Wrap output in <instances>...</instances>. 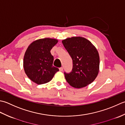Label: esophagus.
<instances>
[{"label":"esophagus","instance_id":"34e87169","mask_svg":"<svg viewBox=\"0 0 125 125\" xmlns=\"http://www.w3.org/2000/svg\"><path fill=\"white\" fill-rule=\"evenodd\" d=\"M59 71H61V72H62V71H63V67H60L59 68Z\"/></svg>","mask_w":125,"mask_h":125}]
</instances>
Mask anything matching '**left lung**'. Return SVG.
<instances>
[{
	"instance_id": "1",
	"label": "left lung",
	"mask_w": 125,
	"mask_h": 125,
	"mask_svg": "<svg viewBox=\"0 0 125 125\" xmlns=\"http://www.w3.org/2000/svg\"><path fill=\"white\" fill-rule=\"evenodd\" d=\"M62 43L73 61L72 71L64 72L67 83L77 88L92 83L98 74L100 64L99 53L94 46L81 37L67 38Z\"/></svg>"
}]
</instances>
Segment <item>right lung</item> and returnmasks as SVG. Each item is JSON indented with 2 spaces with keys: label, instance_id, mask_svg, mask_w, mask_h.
Listing matches in <instances>:
<instances>
[{
  "label": "right lung",
  "instance_id": "obj_1",
  "mask_svg": "<svg viewBox=\"0 0 125 125\" xmlns=\"http://www.w3.org/2000/svg\"><path fill=\"white\" fill-rule=\"evenodd\" d=\"M58 40L44 38L31 44L25 53L23 65L25 72L30 80L38 85L47 83L59 71L53 66L54 58L50 51Z\"/></svg>",
  "mask_w": 125,
  "mask_h": 125
}]
</instances>
